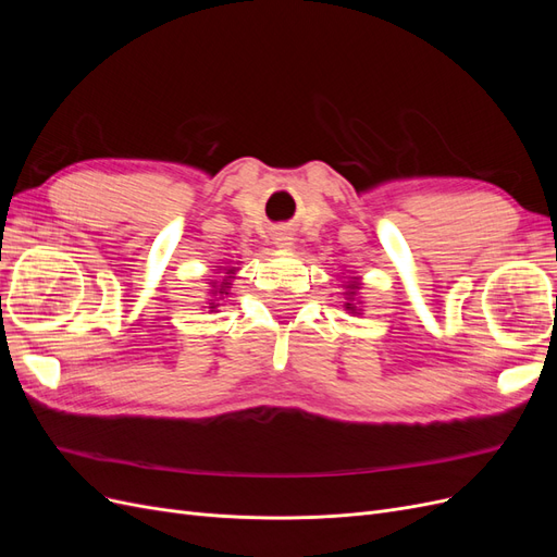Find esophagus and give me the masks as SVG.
<instances>
[{
    "label": "esophagus",
    "instance_id": "obj_1",
    "mask_svg": "<svg viewBox=\"0 0 557 557\" xmlns=\"http://www.w3.org/2000/svg\"><path fill=\"white\" fill-rule=\"evenodd\" d=\"M274 244H276L278 248L290 250V248L295 246V237L290 234V230H278V232L274 234Z\"/></svg>",
    "mask_w": 557,
    "mask_h": 557
}]
</instances>
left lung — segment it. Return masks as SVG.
I'll return each instance as SVG.
<instances>
[{
	"instance_id": "left-lung-1",
	"label": "left lung",
	"mask_w": 557,
	"mask_h": 557,
	"mask_svg": "<svg viewBox=\"0 0 557 557\" xmlns=\"http://www.w3.org/2000/svg\"><path fill=\"white\" fill-rule=\"evenodd\" d=\"M358 288H360V281H350L348 283V301H346V309L350 311V313H358V307L352 305V297H356V293H358Z\"/></svg>"
}]
</instances>
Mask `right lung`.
Returning <instances> with one entry per match:
<instances>
[{
	"instance_id": "1",
	"label": "right lung",
	"mask_w": 557,
	"mask_h": 557,
	"mask_svg": "<svg viewBox=\"0 0 557 557\" xmlns=\"http://www.w3.org/2000/svg\"><path fill=\"white\" fill-rule=\"evenodd\" d=\"M225 274H234V267H232V269H227V272H225ZM227 278H232V276H225V278H223V283H221V288H215V285H213V288H215L213 293H221V295H227V293H225V290L230 288V283H227ZM211 305H213V301H211ZM211 309H215V305H213Z\"/></svg>"
}]
</instances>
